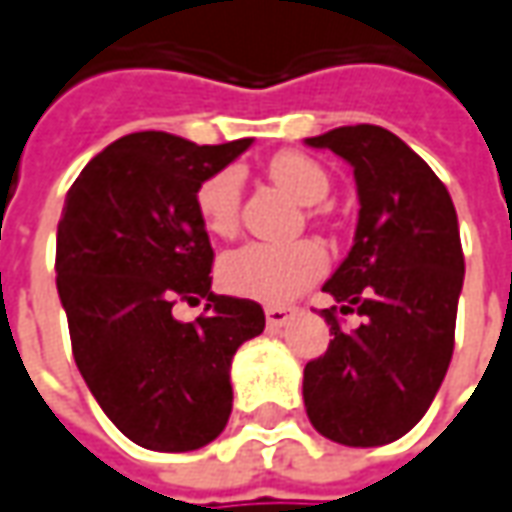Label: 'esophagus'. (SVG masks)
Masks as SVG:
<instances>
[{"label":"esophagus","instance_id":"1","mask_svg":"<svg viewBox=\"0 0 512 512\" xmlns=\"http://www.w3.org/2000/svg\"><path fill=\"white\" fill-rule=\"evenodd\" d=\"M291 311L288 308H266V322H269V328H285L288 322H291Z\"/></svg>","mask_w":512,"mask_h":512}]
</instances>
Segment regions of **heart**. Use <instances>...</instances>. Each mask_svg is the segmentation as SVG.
Returning <instances> with one entry per match:
<instances>
[{
    "label": "heart",
    "mask_w": 512,
    "mask_h": 512,
    "mask_svg": "<svg viewBox=\"0 0 512 512\" xmlns=\"http://www.w3.org/2000/svg\"><path fill=\"white\" fill-rule=\"evenodd\" d=\"M269 176L300 204L314 207L328 196L330 179L314 159L302 154H280L269 162ZM241 176L238 170H218L198 184L196 210L212 235H229L238 224ZM328 269L325 249L314 241L297 243H243L221 257L218 280L229 294L263 305H285L316 283Z\"/></svg>",
    "instance_id": "b5f03b06"
}]
</instances>
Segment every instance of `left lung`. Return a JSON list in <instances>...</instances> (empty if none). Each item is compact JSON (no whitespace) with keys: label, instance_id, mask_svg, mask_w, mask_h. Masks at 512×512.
I'll use <instances>...</instances> for the list:
<instances>
[{"label":"left lung","instance_id":"8db88e82","mask_svg":"<svg viewBox=\"0 0 512 512\" xmlns=\"http://www.w3.org/2000/svg\"><path fill=\"white\" fill-rule=\"evenodd\" d=\"M353 168L358 224L350 252L322 285L336 305L322 316L333 339L305 364L302 398L314 429L353 448L403 437L434 401L454 353L462 257L457 210L446 184L381 125H342L308 137Z\"/></svg>","mask_w":512,"mask_h":512}]
</instances>
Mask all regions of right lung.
Segmentation results:
<instances>
[{
    "instance_id": "1",
    "label": "right lung",
    "mask_w": 512,
    "mask_h": 512,
    "mask_svg": "<svg viewBox=\"0 0 512 512\" xmlns=\"http://www.w3.org/2000/svg\"><path fill=\"white\" fill-rule=\"evenodd\" d=\"M252 145H196L165 131L111 142L69 187L55 271L72 356L100 409L151 451H196L232 412L229 367L266 328L252 300L212 294L196 190ZM207 299L196 323L176 301Z\"/></svg>"
}]
</instances>
